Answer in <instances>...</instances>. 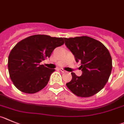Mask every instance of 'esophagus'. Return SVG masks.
<instances>
[{
    "mask_svg": "<svg viewBox=\"0 0 124 124\" xmlns=\"http://www.w3.org/2000/svg\"><path fill=\"white\" fill-rule=\"evenodd\" d=\"M60 70V71H61V72H62V73H65L66 72V71L65 70H63V69H59Z\"/></svg>",
    "mask_w": 124,
    "mask_h": 124,
    "instance_id": "obj_1",
    "label": "esophagus"
}]
</instances>
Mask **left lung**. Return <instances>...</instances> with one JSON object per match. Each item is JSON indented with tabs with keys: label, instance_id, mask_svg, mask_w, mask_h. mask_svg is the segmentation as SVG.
Returning <instances> with one entry per match:
<instances>
[{
	"label": "left lung",
	"instance_id": "left-lung-1",
	"mask_svg": "<svg viewBox=\"0 0 124 124\" xmlns=\"http://www.w3.org/2000/svg\"><path fill=\"white\" fill-rule=\"evenodd\" d=\"M66 46L80 62L83 73H71L72 79L66 85L75 95L89 97L101 91L109 79L112 59L109 51L100 41L87 36L64 38Z\"/></svg>",
	"mask_w": 124,
	"mask_h": 124
}]
</instances>
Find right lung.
Returning <instances> with one entry per match:
<instances>
[{
  "mask_svg": "<svg viewBox=\"0 0 124 124\" xmlns=\"http://www.w3.org/2000/svg\"><path fill=\"white\" fill-rule=\"evenodd\" d=\"M63 44V38L46 35H34L18 42L11 49L8 59L10 77L15 87L26 93L43 89L55 70L40 63Z\"/></svg>",
  "mask_w": 124,
  "mask_h": 124,
  "instance_id": "1",
  "label": "right lung"
}]
</instances>
